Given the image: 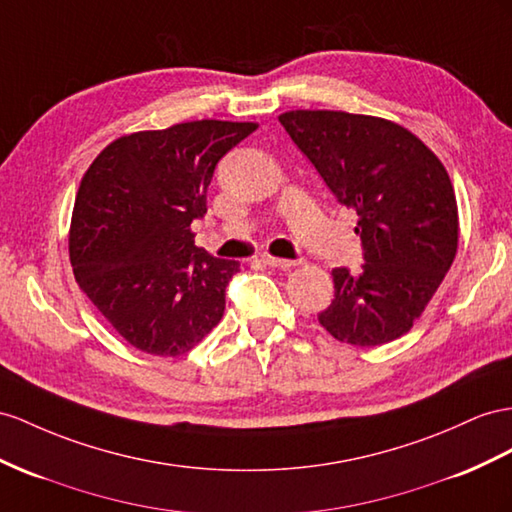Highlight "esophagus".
<instances>
[{
  "mask_svg": "<svg viewBox=\"0 0 512 512\" xmlns=\"http://www.w3.org/2000/svg\"><path fill=\"white\" fill-rule=\"evenodd\" d=\"M264 261L272 268H283V270H290L292 266H296V261H292V259H281V257H272V255H266Z\"/></svg>",
  "mask_w": 512,
  "mask_h": 512,
  "instance_id": "34e87169",
  "label": "esophagus"
}]
</instances>
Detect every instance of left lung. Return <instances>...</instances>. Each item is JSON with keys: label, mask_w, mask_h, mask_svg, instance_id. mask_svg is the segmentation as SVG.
<instances>
[{"label": "left lung", "mask_w": 512, "mask_h": 512, "mask_svg": "<svg viewBox=\"0 0 512 512\" xmlns=\"http://www.w3.org/2000/svg\"><path fill=\"white\" fill-rule=\"evenodd\" d=\"M279 121L337 201L359 216L365 264L355 274L331 272L335 300L320 324L359 348L409 333L456 257L448 170L413 131L381 116L290 110Z\"/></svg>", "instance_id": "8db88e82"}]
</instances>
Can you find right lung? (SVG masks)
Segmentation results:
<instances>
[{
    "instance_id": "1",
    "label": "right lung",
    "mask_w": 512,
    "mask_h": 512,
    "mask_svg": "<svg viewBox=\"0 0 512 512\" xmlns=\"http://www.w3.org/2000/svg\"><path fill=\"white\" fill-rule=\"evenodd\" d=\"M257 123L190 121L110 142L75 196L69 257L77 285L129 346L186 355L225 313L238 261L194 244V218L220 157Z\"/></svg>"
}]
</instances>
